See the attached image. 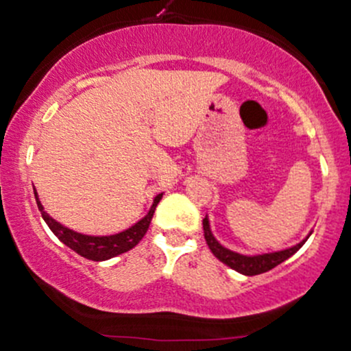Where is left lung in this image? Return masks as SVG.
<instances>
[{
    "instance_id": "obj_1",
    "label": "left lung",
    "mask_w": 351,
    "mask_h": 351,
    "mask_svg": "<svg viewBox=\"0 0 351 351\" xmlns=\"http://www.w3.org/2000/svg\"><path fill=\"white\" fill-rule=\"evenodd\" d=\"M202 230H204L206 243H208L209 250L213 252V255H215L218 260H221L225 265L231 267V269L243 274V276H258V274L269 272V270H272L274 267H277L279 263H282L284 260H287L289 256L294 255L295 252L306 243V240H308V238H306V240H302L301 243H298L295 247L287 248V250H282V252H276V254L247 256V255L234 254V252L228 250V248L221 247V245H219L218 241L215 240V237L211 234L208 218L202 219Z\"/></svg>"
}]
</instances>
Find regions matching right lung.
<instances>
[{"label": "right lung", "mask_w": 351, "mask_h": 351, "mask_svg": "<svg viewBox=\"0 0 351 351\" xmlns=\"http://www.w3.org/2000/svg\"><path fill=\"white\" fill-rule=\"evenodd\" d=\"M35 193V189H34ZM35 199H37V206L42 213V218L45 219V223L49 225V228L53 231L57 238L62 241L64 245H67L71 250H74L75 254L88 260H95V262H103V260L113 258V256L125 254V252L132 250L135 245H138V241L145 237L147 230H149L152 218H154V211L157 208L158 201L162 199V194H158L154 199L149 215L143 219H140L136 225H133L132 228L121 231L118 234H111V237H88V234L75 233V231L66 228L60 223H57L56 219L50 218L45 211H43V206L38 201L37 193H35Z\"/></svg>", "instance_id": "obj_1"}]
</instances>
